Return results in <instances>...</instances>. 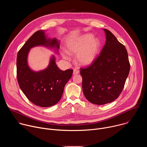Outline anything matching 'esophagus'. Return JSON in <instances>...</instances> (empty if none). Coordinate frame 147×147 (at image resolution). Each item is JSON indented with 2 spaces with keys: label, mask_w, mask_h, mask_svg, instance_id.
Instances as JSON below:
<instances>
[{
  "label": "esophagus",
  "mask_w": 147,
  "mask_h": 147,
  "mask_svg": "<svg viewBox=\"0 0 147 147\" xmlns=\"http://www.w3.org/2000/svg\"><path fill=\"white\" fill-rule=\"evenodd\" d=\"M80 73V71L79 70H78V69H74V70H73V74H77Z\"/></svg>",
  "instance_id": "1"
}]
</instances>
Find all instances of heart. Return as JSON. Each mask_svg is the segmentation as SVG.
Here are the masks:
<instances>
[{
  "mask_svg": "<svg viewBox=\"0 0 147 147\" xmlns=\"http://www.w3.org/2000/svg\"><path fill=\"white\" fill-rule=\"evenodd\" d=\"M100 47L99 40L91 34H86L80 37L71 39L67 44V52L70 54H77L78 63L88 65L96 58ZM65 59L69 57L66 53L63 54Z\"/></svg>",
  "mask_w": 147,
  "mask_h": 147,
  "instance_id": "heart-1",
  "label": "heart"
}]
</instances>
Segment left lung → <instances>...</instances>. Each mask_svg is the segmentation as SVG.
Here are the masks:
<instances>
[{"mask_svg": "<svg viewBox=\"0 0 147 147\" xmlns=\"http://www.w3.org/2000/svg\"><path fill=\"white\" fill-rule=\"evenodd\" d=\"M105 44L90 66L80 69L82 87L86 99L94 104L113 102L121 94L130 65L127 51L108 30Z\"/></svg>", "mask_w": 147, "mask_h": 147, "instance_id": "left-lung-1", "label": "left lung"}]
</instances>
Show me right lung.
<instances>
[{"instance_id": "obj_1", "label": "right lung", "mask_w": 147, "mask_h": 147, "mask_svg": "<svg viewBox=\"0 0 147 147\" xmlns=\"http://www.w3.org/2000/svg\"><path fill=\"white\" fill-rule=\"evenodd\" d=\"M39 45L59 48V43L56 38L47 39L43 30L35 32L18 52L17 78L21 90L28 99L36 106L47 108L60 100L73 70H60L56 65L54 56L44 70L38 72L31 70L27 64L28 53L31 48Z\"/></svg>"}]
</instances>
